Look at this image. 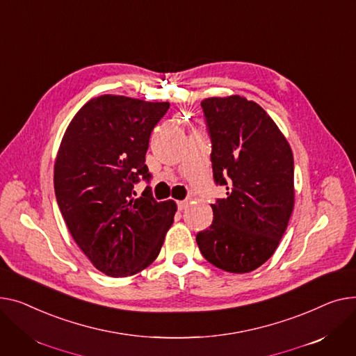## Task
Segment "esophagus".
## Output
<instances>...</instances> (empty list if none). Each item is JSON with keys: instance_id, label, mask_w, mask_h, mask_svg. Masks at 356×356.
<instances>
[{"instance_id": "obj_1", "label": "esophagus", "mask_w": 356, "mask_h": 356, "mask_svg": "<svg viewBox=\"0 0 356 356\" xmlns=\"http://www.w3.org/2000/svg\"><path fill=\"white\" fill-rule=\"evenodd\" d=\"M177 205H178V210H179V211H182V210H185V208L188 207V201H186V200H184V201H178V202H177Z\"/></svg>"}]
</instances>
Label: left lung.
Wrapping results in <instances>:
<instances>
[{
  "label": "left lung",
  "instance_id": "obj_1",
  "mask_svg": "<svg viewBox=\"0 0 356 356\" xmlns=\"http://www.w3.org/2000/svg\"><path fill=\"white\" fill-rule=\"evenodd\" d=\"M213 174L227 197L211 204L213 224L197 234L207 261L248 273L273 253L295 207L293 154L275 120L238 95L201 102Z\"/></svg>",
  "mask_w": 356,
  "mask_h": 356
}]
</instances>
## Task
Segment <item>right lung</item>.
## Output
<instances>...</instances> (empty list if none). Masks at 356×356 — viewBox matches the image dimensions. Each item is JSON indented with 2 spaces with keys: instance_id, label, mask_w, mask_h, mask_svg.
Returning a JSON list of instances; mask_svg holds the SVG:
<instances>
[{
  "instance_id": "right-lung-1",
  "label": "right lung",
  "mask_w": 356,
  "mask_h": 356,
  "mask_svg": "<svg viewBox=\"0 0 356 356\" xmlns=\"http://www.w3.org/2000/svg\"><path fill=\"white\" fill-rule=\"evenodd\" d=\"M168 102L103 95L72 119L54 163V191L69 232L90 263L111 277H127L159 254L177 204L158 202L146 186L136 197L149 136Z\"/></svg>"
}]
</instances>
